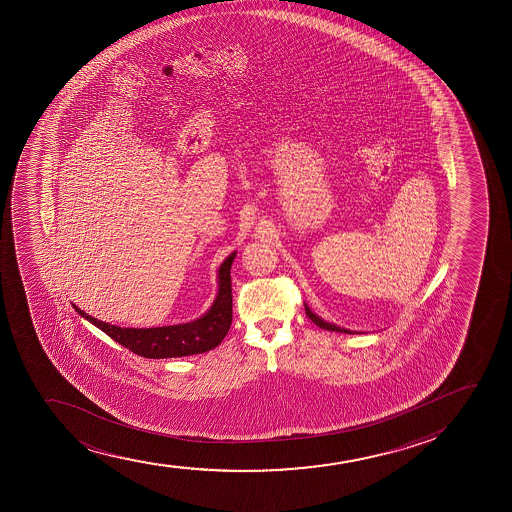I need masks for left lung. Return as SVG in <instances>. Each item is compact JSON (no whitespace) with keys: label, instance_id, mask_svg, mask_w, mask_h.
Instances as JSON below:
<instances>
[{"label":"left lung","instance_id":"obj_1","mask_svg":"<svg viewBox=\"0 0 512 512\" xmlns=\"http://www.w3.org/2000/svg\"><path fill=\"white\" fill-rule=\"evenodd\" d=\"M306 314L307 318L311 319L312 323L318 324L319 328L328 329V331H338V333H352V331H347L345 328H340V326H336V324L326 323L323 319L316 316L314 312L306 306Z\"/></svg>","mask_w":512,"mask_h":512}]
</instances>
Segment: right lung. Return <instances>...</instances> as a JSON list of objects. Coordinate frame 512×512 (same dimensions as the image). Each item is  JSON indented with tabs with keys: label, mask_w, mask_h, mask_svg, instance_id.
Masks as SVG:
<instances>
[{
	"label": "right lung",
	"mask_w": 512,
	"mask_h": 512,
	"mask_svg": "<svg viewBox=\"0 0 512 512\" xmlns=\"http://www.w3.org/2000/svg\"><path fill=\"white\" fill-rule=\"evenodd\" d=\"M235 253L225 259L218 271V295L212 309L205 316L193 323L164 326V328H119L114 324L104 323L80 311L78 314L89 319L90 323L102 329L112 340L128 348L145 359H171L186 357L194 353H203L217 347L229 333L232 324V283H230V266Z\"/></svg>",
	"instance_id": "add662e5"
}]
</instances>
